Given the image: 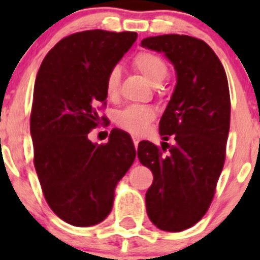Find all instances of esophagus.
Here are the masks:
<instances>
[{
  "mask_svg": "<svg viewBox=\"0 0 260 260\" xmlns=\"http://www.w3.org/2000/svg\"><path fill=\"white\" fill-rule=\"evenodd\" d=\"M139 141H141L139 138L135 137V135H133V142H134V146L135 147H138V143H139Z\"/></svg>",
  "mask_w": 260,
  "mask_h": 260,
  "instance_id": "1",
  "label": "esophagus"
}]
</instances>
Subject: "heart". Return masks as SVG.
Segmentation results:
<instances>
[{
  "label": "heart",
  "instance_id": "1",
  "mask_svg": "<svg viewBox=\"0 0 260 260\" xmlns=\"http://www.w3.org/2000/svg\"><path fill=\"white\" fill-rule=\"evenodd\" d=\"M133 65L152 86H158L168 77L167 62L152 52H141L133 59ZM121 71L118 68L110 69L105 79V93L109 99L118 95ZM155 117V110L150 107H127L117 114V123L133 134H142Z\"/></svg>",
  "mask_w": 260,
  "mask_h": 260
}]
</instances>
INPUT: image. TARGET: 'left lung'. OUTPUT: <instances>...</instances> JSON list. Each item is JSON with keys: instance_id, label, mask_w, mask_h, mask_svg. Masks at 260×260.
<instances>
[{"instance_id": "left-lung-1", "label": "left lung", "mask_w": 260, "mask_h": 260, "mask_svg": "<svg viewBox=\"0 0 260 260\" xmlns=\"http://www.w3.org/2000/svg\"><path fill=\"white\" fill-rule=\"evenodd\" d=\"M141 45L164 53L177 83L158 133L162 152L151 142L138 146V157L153 173L146 192L148 217L158 229L181 232L199 221L215 195L225 161L231 123L226 74L219 57L203 40L186 35L146 38Z\"/></svg>"}]
</instances>
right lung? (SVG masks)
<instances>
[{
    "label": "right lung",
    "instance_id": "right-lung-1",
    "mask_svg": "<svg viewBox=\"0 0 260 260\" xmlns=\"http://www.w3.org/2000/svg\"><path fill=\"white\" fill-rule=\"evenodd\" d=\"M137 38L77 32L49 50L36 75L29 123L36 173L53 212L74 226H92L109 215L117 183L137 156L130 135L118 128L107 144L88 139L100 122L96 105L107 100L108 73Z\"/></svg>",
    "mask_w": 260,
    "mask_h": 260
}]
</instances>
